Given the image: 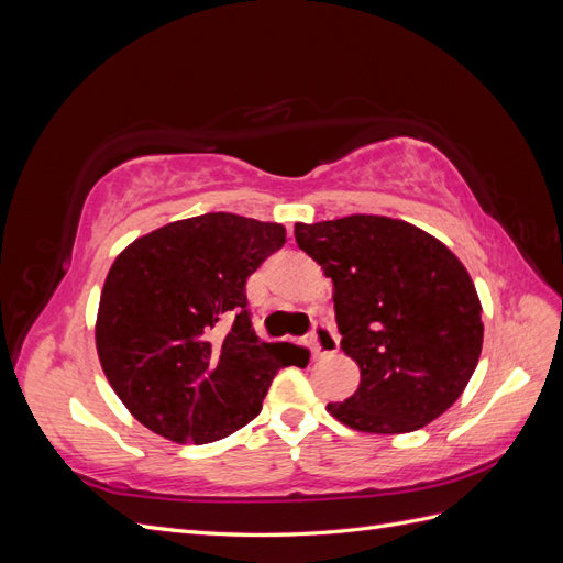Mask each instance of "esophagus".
Instances as JSON below:
<instances>
[{
	"instance_id": "1",
	"label": "esophagus",
	"mask_w": 563,
	"mask_h": 563,
	"mask_svg": "<svg viewBox=\"0 0 563 563\" xmlns=\"http://www.w3.org/2000/svg\"><path fill=\"white\" fill-rule=\"evenodd\" d=\"M312 350L314 356H331L338 352V335L333 327H329L327 321H317L312 329Z\"/></svg>"
}]
</instances>
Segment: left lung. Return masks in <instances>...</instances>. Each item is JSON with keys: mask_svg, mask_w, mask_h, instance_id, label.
<instances>
[{"mask_svg": "<svg viewBox=\"0 0 563 563\" xmlns=\"http://www.w3.org/2000/svg\"><path fill=\"white\" fill-rule=\"evenodd\" d=\"M294 234L333 282L340 350L362 373L327 411L352 430L404 434L451 408L484 343L482 302L455 253L387 216L296 223Z\"/></svg>", "mask_w": 563, "mask_h": 563, "instance_id": "left-lung-1", "label": "left lung"}]
</instances>
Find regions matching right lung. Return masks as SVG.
Returning a JSON list of instances; mask_svg holds the SVG:
<instances>
[{
  "label": "right lung",
  "mask_w": 563,
  "mask_h": 563,
  "mask_svg": "<svg viewBox=\"0 0 563 563\" xmlns=\"http://www.w3.org/2000/svg\"><path fill=\"white\" fill-rule=\"evenodd\" d=\"M279 223L203 213L117 255L96 319L100 366L131 416L176 444H211L261 413L272 378L308 350L261 343L246 279L279 251ZM223 320L231 331L217 333Z\"/></svg>",
  "instance_id": "right-lung-1"
}]
</instances>
